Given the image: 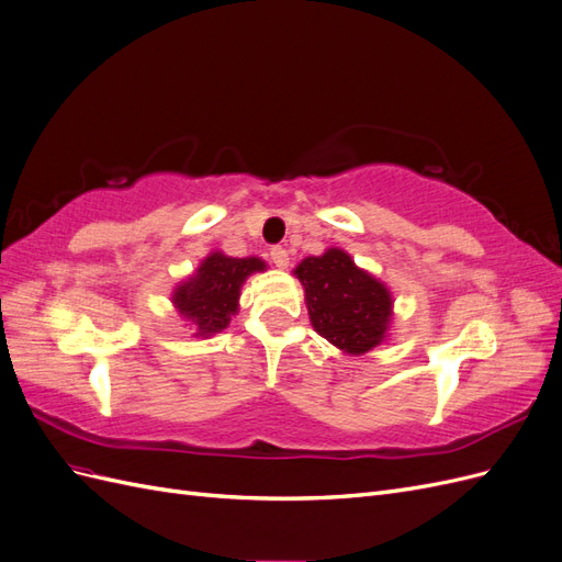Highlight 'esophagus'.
I'll return each mask as SVG.
<instances>
[{"label":"esophagus","instance_id":"esophagus-1","mask_svg":"<svg viewBox=\"0 0 562 562\" xmlns=\"http://www.w3.org/2000/svg\"><path fill=\"white\" fill-rule=\"evenodd\" d=\"M269 258H271V262H274L279 269H285L288 262H291V258H288V250L281 248V246H271V248H269Z\"/></svg>","mask_w":562,"mask_h":562}]
</instances>
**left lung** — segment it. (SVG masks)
Returning <instances> with one entry per match:
<instances>
[{"mask_svg": "<svg viewBox=\"0 0 562 562\" xmlns=\"http://www.w3.org/2000/svg\"><path fill=\"white\" fill-rule=\"evenodd\" d=\"M312 326L337 349L366 353L378 347L391 316L386 288L359 269L345 250L330 248L295 269Z\"/></svg>", "mask_w": 562, "mask_h": 562, "instance_id": "left-lung-1", "label": "left lung"}]
</instances>
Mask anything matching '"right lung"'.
<instances>
[{
  "mask_svg": "<svg viewBox=\"0 0 562 562\" xmlns=\"http://www.w3.org/2000/svg\"><path fill=\"white\" fill-rule=\"evenodd\" d=\"M262 269L265 262L258 258H227L223 252H213L190 281L178 285L173 293L176 307L187 321H192L196 335H215L229 326L232 314L239 310L246 277Z\"/></svg>",
  "mask_w": 562,
  "mask_h": 562,
  "instance_id": "add662e5",
  "label": "right lung"
}]
</instances>
